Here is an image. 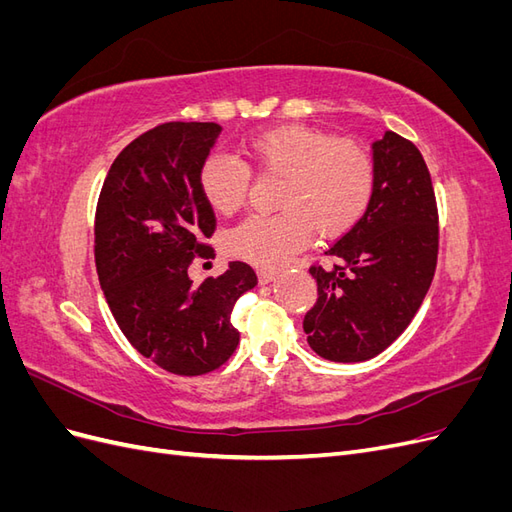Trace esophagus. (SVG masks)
I'll use <instances>...</instances> for the list:
<instances>
[{
    "mask_svg": "<svg viewBox=\"0 0 512 512\" xmlns=\"http://www.w3.org/2000/svg\"><path fill=\"white\" fill-rule=\"evenodd\" d=\"M277 277V273L275 271H258V282L265 286V284H271L273 280Z\"/></svg>",
    "mask_w": 512,
    "mask_h": 512,
    "instance_id": "34e87169",
    "label": "esophagus"
}]
</instances>
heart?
Returning <instances> with one entry per match:
<instances>
[{"instance_id": "heart-1", "label": "heart", "mask_w": 512, "mask_h": 512, "mask_svg": "<svg viewBox=\"0 0 512 512\" xmlns=\"http://www.w3.org/2000/svg\"><path fill=\"white\" fill-rule=\"evenodd\" d=\"M243 151L262 175L282 177L277 207L256 213L226 237L230 256L275 269L297 254L312 230L320 239L346 235L363 220L376 194V162L354 141L309 126H280L247 136ZM200 194L220 215L245 203L252 185L247 164L230 156H211L200 168Z\"/></svg>"}]
</instances>
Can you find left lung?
Returning a JSON list of instances; mask_svg holds the SVG:
<instances>
[{
    "instance_id": "8db88e82",
    "label": "left lung",
    "mask_w": 512,
    "mask_h": 512,
    "mask_svg": "<svg viewBox=\"0 0 512 512\" xmlns=\"http://www.w3.org/2000/svg\"><path fill=\"white\" fill-rule=\"evenodd\" d=\"M376 194L363 220L309 273L318 299L303 320L307 344L327 361L374 359L408 329L438 265V205L429 168L408 138L374 143Z\"/></svg>"
}]
</instances>
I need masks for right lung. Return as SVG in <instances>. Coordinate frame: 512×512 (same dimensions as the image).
Wrapping results in <instances>:
<instances>
[{"label":"right lung","instance_id":"right-lung-1","mask_svg":"<svg viewBox=\"0 0 512 512\" xmlns=\"http://www.w3.org/2000/svg\"><path fill=\"white\" fill-rule=\"evenodd\" d=\"M218 123L170 121L141 134L115 158L96 207L94 256L108 307L145 359L177 376L222 367L239 344L230 314L258 284L254 269L230 262L194 286V258H215L205 243L215 213L200 194Z\"/></svg>","mask_w":512,"mask_h":512}]
</instances>
